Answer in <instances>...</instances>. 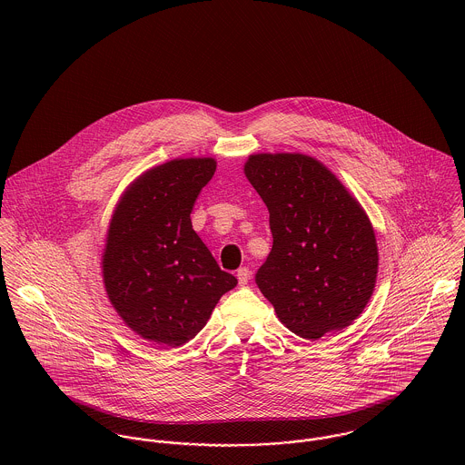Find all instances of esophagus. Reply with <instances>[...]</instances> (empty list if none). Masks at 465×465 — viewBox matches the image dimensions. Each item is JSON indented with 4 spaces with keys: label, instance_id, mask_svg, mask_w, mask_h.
Listing matches in <instances>:
<instances>
[{
    "label": "esophagus",
    "instance_id": "obj_1",
    "mask_svg": "<svg viewBox=\"0 0 465 465\" xmlns=\"http://www.w3.org/2000/svg\"><path fill=\"white\" fill-rule=\"evenodd\" d=\"M236 275H238L240 286H245V284H249V281H251V277H252V272H251L249 266H242Z\"/></svg>",
    "mask_w": 465,
    "mask_h": 465
}]
</instances>
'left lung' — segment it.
<instances>
[{"label":"left lung","mask_w":465,"mask_h":465,"mask_svg":"<svg viewBox=\"0 0 465 465\" xmlns=\"http://www.w3.org/2000/svg\"><path fill=\"white\" fill-rule=\"evenodd\" d=\"M245 175L270 213L272 251L256 284L279 321L306 340L347 328L378 273L372 225L331 172L302 153H258Z\"/></svg>","instance_id":"1"}]
</instances>
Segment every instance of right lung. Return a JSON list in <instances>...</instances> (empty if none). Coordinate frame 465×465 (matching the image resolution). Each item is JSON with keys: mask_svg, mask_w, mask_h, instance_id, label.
<instances>
[{"mask_svg": "<svg viewBox=\"0 0 465 465\" xmlns=\"http://www.w3.org/2000/svg\"><path fill=\"white\" fill-rule=\"evenodd\" d=\"M214 159H175L141 175L113 216L105 254L107 295L143 338L177 347L199 334L220 297L238 284L192 225Z\"/></svg>", "mask_w": 465, "mask_h": 465, "instance_id": "right-lung-1", "label": "right lung"}]
</instances>
